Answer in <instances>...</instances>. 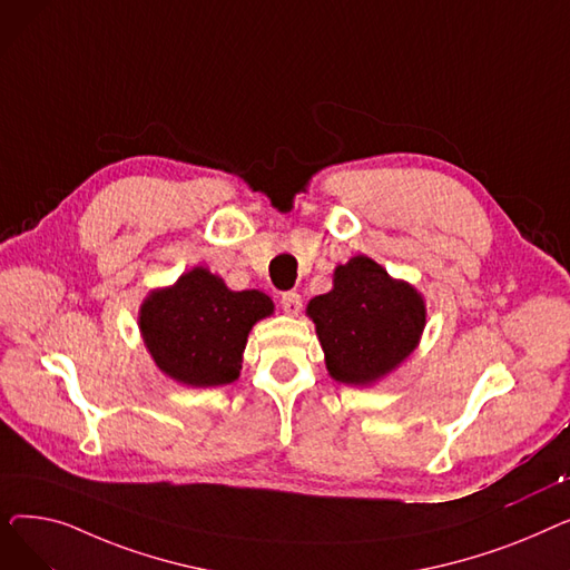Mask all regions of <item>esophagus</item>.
<instances>
[{"mask_svg": "<svg viewBox=\"0 0 570 570\" xmlns=\"http://www.w3.org/2000/svg\"><path fill=\"white\" fill-rule=\"evenodd\" d=\"M282 309L286 312V314H297L303 309V297H301V293H295V291H286V293H282Z\"/></svg>", "mask_w": 570, "mask_h": 570, "instance_id": "obj_1", "label": "esophagus"}]
</instances>
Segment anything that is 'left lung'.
<instances>
[{
    "label": "left lung",
    "mask_w": 570,
    "mask_h": 570,
    "mask_svg": "<svg viewBox=\"0 0 570 570\" xmlns=\"http://www.w3.org/2000/svg\"><path fill=\"white\" fill-rule=\"evenodd\" d=\"M335 381L365 385L415 348L425 327V303L417 291L387 277L367 256L335 269V288L307 305Z\"/></svg>",
    "instance_id": "8db88e82"
}]
</instances>
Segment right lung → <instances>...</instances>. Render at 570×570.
Returning <instances> with one entry per match:
<instances>
[{"label":"right lung","mask_w":570,"mask_h":570,"mask_svg":"<svg viewBox=\"0 0 570 570\" xmlns=\"http://www.w3.org/2000/svg\"><path fill=\"white\" fill-rule=\"evenodd\" d=\"M261 291H230L205 267L155 291L140 307V333L157 367L170 379L207 387L239 376L252 325L273 314Z\"/></svg>","instance_id":"1"}]
</instances>
